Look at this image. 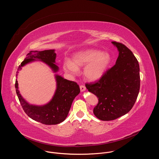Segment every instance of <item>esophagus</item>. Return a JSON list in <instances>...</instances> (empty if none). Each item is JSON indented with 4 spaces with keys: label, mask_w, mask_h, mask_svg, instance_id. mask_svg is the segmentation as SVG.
<instances>
[{
    "label": "esophagus",
    "mask_w": 159,
    "mask_h": 159,
    "mask_svg": "<svg viewBox=\"0 0 159 159\" xmlns=\"http://www.w3.org/2000/svg\"><path fill=\"white\" fill-rule=\"evenodd\" d=\"M80 91L81 92H84V91H85V90H86V87L84 85H81L80 86Z\"/></svg>",
    "instance_id": "1"
}]
</instances>
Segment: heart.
Wrapping results in <instances>:
<instances>
[{
  "instance_id": "1",
  "label": "heart",
  "mask_w": 159,
  "mask_h": 159,
  "mask_svg": "<svg viewBox=\"0 0 159 159\" xmlns=\"http://www.w3.org/2000/svg\"><path fill=\"white\" fill-rule=\"evenodd\" d=\"M112 61V57L108 52L96 49H87L74 53L72 61L66 60L63 62V70L72 76L77 75L79 68L84 66V77L90 81L101 79L107 71Z\"/></svg>"
}]
</instances>
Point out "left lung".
<instances>
[{
	"label": "left lung",
	"instance_id": "8db88e82",
	"mask_svg": "<svg viewBox=\"0 0 159 159\" xmlns=\"http://www.w3.org/2000/svg\"><path fill=\"white\" fill-rule=\"evenodd\" d=\"M111 43L119 52L116 64L97 82L85 84L89 91L99 98L93 112L102 121L114 120L128 113L137 99L140 85L137 59L125 45Z\"/></svg>",
	"mask_w": 159,
	"mask_h": 159
}]
</instances>
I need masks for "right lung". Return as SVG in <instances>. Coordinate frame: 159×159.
<instances>
[{
  "mask_svg": "<svg viewBox=\"0 0 159 159\" xmlns=\"http://www.w3.org/2000/svg\"><path fill=\"white\" fill-rule=\"evenodd\" d=\"M56 57L55 50L30 52L19 66L16 77L22 66L37 60L46 63L54 73H57L59 70V67L55 62ZM55 78L57 82L55 94L47 104L42 106L30 104L22 98L18 89L17 80H16V93L25 112L33 120L44 125H57L63 122L69 114L74 99L80 92L76 82L65 79L57 74H55Z\"/></svg>",
  "mask_w": 159,
  "mask_h": 159,
  "instance_id": "add662e5",
  "label": "right lung"
}]
</instances>
